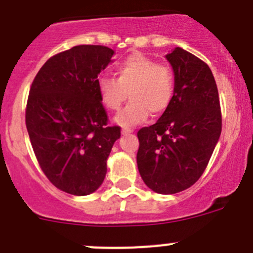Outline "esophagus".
Wrapping results in <instances>:
<instances>
[{"label": "esophagus", "mask_w": 253, "mask_h": 253, "mask_svg": "<svg viewBox=\"0 0 253 253\" xmlns=\"http://www.w3.org/2000/svg\"><path fill=\"white\" fill-rule=\"evenodd\" d=\"M132 132H133V129H132V128H128V127H124V128H122V133H124V134L132 133Z\"/></svg>", "instance_id": "esophagus-1"}]
</instances>
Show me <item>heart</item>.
<instances>
[{
	"label": "heart",
	"mask_w": 253,
	"mask_h": 253,
	"mask_svg": "<svg viewBox=\"0 0 253 253\" xmlns=\"http://www.w3.org/2000/svg\"><path fill=\"white\" fill-rule=\"evenodd\" d=\"M116 77L97 80L100 98L106 108L117 111L131 97L128 105L116 117L125 127L141 124L148 113L159 116L171 105L174 93V73L167 63H156L142 53H132L117 63Z\"/></svg>",
	"instance_id": "obj_1"
}]
</instances>
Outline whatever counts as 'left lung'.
Masks as SVG:
<instances>
[{"label":"left lung","mask_w":253,"mask_h":253,"mask_svg":"<svg viewBox=\"0 0 253 253\" xmlns=\"http://www.w3.org/2000/svg\"><path fill=\"white\" fill-rule=\"evenodd\" d=\"M174 73V93L155 125L137 132V166L152 191L172 195L202 176L222 129L218 89L204 61L181 47L166 56Z\"/></svg>","instance_id":"obj_1"}]
</instances>
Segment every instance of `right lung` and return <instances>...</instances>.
Segmentation results:
<instances>
[{"label":"right lung","instance_id":"right-lung-1","mask_svg":"<svg viewBox=\"0 0 253 253\" xmlns=\"http://www.w3.org/2000/svg\"><path fill=\"white\" fill-rule=\"evenodd\" d=\"M112 56L106 46H75L48 58L31 84V145L49 182L70 195H89L102 185L108 155L121 136V127L108 125L97 89L98 73Z\"/></svg>","mask_w":253,"mask_h":253}]
</instances>
